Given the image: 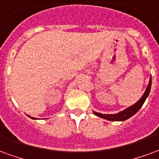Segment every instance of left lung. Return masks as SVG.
<instances>
[{"mask_svg":"<svg viewBox=\"0 0 159 159\" xmlns=\"http://www.w3.org/2000/svg\"><path fill=\"white\" fill-rule=\"evenodd\" d=\"M151 86L152 76H150V79H149V83L148 85V88L146 89V91L144 92V93L142 96V98L136 103H134L133 105L128 107V108H126L124 110H122L120 112L117 113V114H114V115H109V114H101V113L93 111V114H94L95 116L100 117V118L105 119L107 120H110V121H124L125 120L130 118L131 116H133L142 108L143 103H144L145 100L147 99V98L148 97L149 93H150V90H151Z\"/></svg>","mask_w":159,"mask_h":159,"instance_id":"left-lung-1","label":"left lung"}]
</instances>
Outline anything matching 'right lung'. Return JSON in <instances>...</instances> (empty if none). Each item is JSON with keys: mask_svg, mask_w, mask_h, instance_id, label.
Wrapping results in <instances>:
<instances>
[{"mask_svg": "<svg viewBox=\"0 0 159 159\" xmlns=\"http://www.w3.org/2000/svg\"><path fill=\"white\" fill-rule=\"evenodd\" d=\"M29 116V117H30L31 119H33V120H35V118H34V117H31V116Z\"/></svg>", "mask_w": 159, "mask_h": 159, "instance_id": "add662e5", "label": "right lung"}]
</instances>
